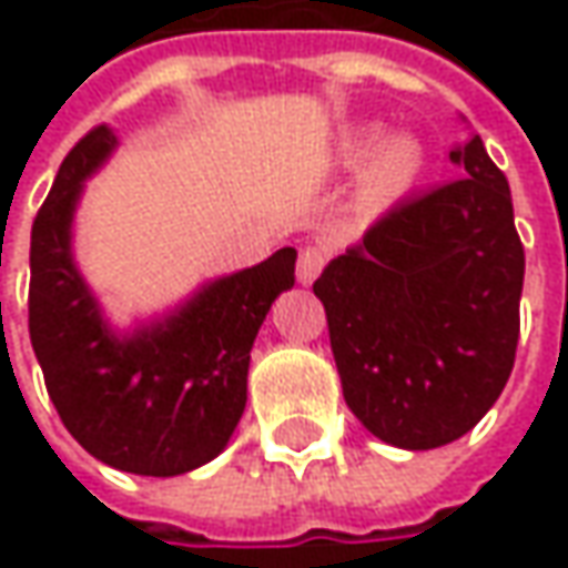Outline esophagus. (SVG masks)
Instances as JSON below:
<instances>
[{"label": "esophagus", "mask_w": 568, "mask_h": 568, "mask_svg": "<svg viewBox=\"0 0 568 568\" xmlns=\"http://www.w3.org/2000/svg\"><path fill=\"white\" fill-rule=\"evenodd\" d=\"M322 268H325V252L316 250V246H306V250L300 252V258H296V281L300 284H313Z\"/></svg>", "instance_id": "1"}]
</instances>
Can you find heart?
<instances>
[{
	"mask_svg": "<svg viewBox=\"0 0 568 568\" xmlns=\"http://www.w3.org/2000/svg\"><path fill=\"white\" fill-rule=\"evenodd\" d=\"M338 154L344 164H361V195L366 205L388 207L402 202L410 189L420 183L426 170L424 144L414 135H388L382 139L376 125H361L344 132L338 144Z\"/></svg>",
	"mask_w": 568,
	"mask_h": 568,
	"instance_id": "obj_1",
	"label": "heart"
}]
</instances>
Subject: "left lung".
Instances as JSON below:
<instances>
[{
  "label": "left lung",
  "instance_id": "8db88e82",
  "mask_svg": "<svg viewBox=\"0 0 568 568\" xmlns=\"http://www.w3.org/2000/svg\"><path fill=\"white\" fill-rule=\"evenodd\" d=\"M448 158L462 180L398 202L313 284L344 402L373 436L410 452L474 429L518 347L525 250L513 192L480 135Z\"/></svg>",
  "mask_w": 568,
  "mask_h": 568
}]
</instances>
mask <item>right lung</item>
<instances>
[{"label":"right lung","mask_w":568,"mask_h":568,"mask_svg":"<svg viewBox=\"0 0 568 568\" xmlns=\"http://www.w3.org/2000/svg\"><path fill=\"white\" fill-rule=\"evenodd\" d=\"M116 135L98 125L65 154L31 227L28 328L65 429L110 468L176 477L227 446L246 407L250 351L277 294L294 287L296 250L217 277L170 316L116 335L72 258L84 180Z\"/></svg>","instance_id":"right-lung-1"}]
</instances>
